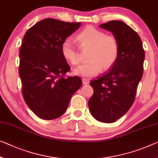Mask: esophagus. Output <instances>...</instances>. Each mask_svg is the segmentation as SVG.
Instances as JSON below:
<instances>
[{"label":"esophagus","mask_w":158,"mask_h":158,"mask_svg":"<svg viewBox=\"0 0 158 158\" xmlns=\"http://www.w3.org/2000/svg\"><path fill=\"white\" fill-rule=\"evenodd\" d=\"M82 84L83 85H87V84H88V82H89L87 79H85V78L82 79Z\"/></svg>","instance_id":"obj_1"}]
</instances>
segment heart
I'll return each instance as SVG.
<instances>
[{"mask_svg":"<svg viewBox=\"0 0 158 158\" xmlns=\"http://www.w3.org/2000/svg\"><path fill=\"white\" fill-rule=\"evenodd\" d=\"M77 40L82 47H92L89 57L90 61L74 70V73L77 76L85 77L95 76L102 68L106 70L112 66L117 59L118 47L116 39L94 27L85 28L77 35ZM61 53L72 65L81 64L78 48L72 39L67 38L63 42Z\"/></svg>","mask_w":158,"mask_h":158,"instance_id":"heart-1","label":"heart"}]
</instances>
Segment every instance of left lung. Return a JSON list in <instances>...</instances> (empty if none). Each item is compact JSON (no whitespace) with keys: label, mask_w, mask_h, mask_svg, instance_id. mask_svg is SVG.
<instances>
[{"label":"left lung","mask_w":158,"mask_h":158,"mask_svg":"<svg viewBox=\"0 0 158 158\" xmlns=\"http://www.w3.org/2000/svg\"><path fill=\"white\" fill-rule=\"evenodd\" d=\"M99 27L114 36L118 52L110 71L90 81L94 93L88 106L95 119L112 123L124 115L134 102L143 76L145 52L139 35L123 22L112 20Z\"/></svg>","instance_id":"left-lung-1"}]
</instances>
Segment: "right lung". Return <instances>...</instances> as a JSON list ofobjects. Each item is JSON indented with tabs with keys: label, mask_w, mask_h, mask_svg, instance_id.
I'll list each match as a JSON object with an SVG mask.
<instances>
[{
	"label": "right lung",
	"mask_w": 158,
	"mask_h": 158,
	"mask_svg": "<svg viewBox=\"0 0 158 158\" xmlns=\"http://www.w3.org/2000/svg\"><path fill=\"white\" fill-rule=\"evenodd\" d=\"M81 25L52 18L26 31L20 51L23 95L29 108L45 120L59 118L82 85L78 76L65 77L71 68L61 53L64 41Z\"/></svg>",
	"instance_id": "right-lung-1"
}]
</instances>
